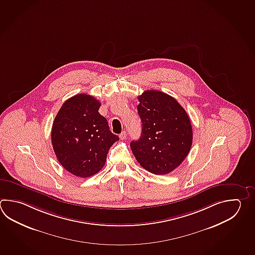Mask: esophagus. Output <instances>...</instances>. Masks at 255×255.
I'll use <instances>...</instances> for the list:
<instances>
[{"mask_svg": "<svg viewBox=\"0 0 255 255\" xmlns=\"http://www.w3.org/2000/svg\"><path fill=\"white\" fill-rule=\"evenodd\" d=\"M119 137L121 140H125V138H126V131H123L122 133H120Z\"/></svg>", "mask_w": 255, "mask_h": 255, "instance_id": "34e87169", "label": "esophagus"}]
</instances>
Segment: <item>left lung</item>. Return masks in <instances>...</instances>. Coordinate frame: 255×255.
Listing matches in <instances>:
<instances>
[{"mask_svg": "<svg viewBox=\"0 0 255 255\" xmlns=\"http://www.w3.org/2000/svg\"><path fill=\"white\" fill-rule=\"evenodd\" d=\"M138 100L142 129L140 139L130 142V149L148 172L167 174L184 161L191 150V121L176 100L160 91H145Z\"/></svg>", "mask_w": 255, "mask_h": 255, "instance_id": "8db88e82", "label": "left lung"}]
</instances>
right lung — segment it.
Instances as JSON below:
<instances>
[{"instance_id":"right-lung-1","label":"right lung","mask_w":255,"mask_h":255,"mask_svg":"<svg viewBox=\"0 0 255 255\" xmlns=\"http://www.w3.org/2000/svg\"><path fill=\"white\" fill-rule=\"evenodd\" d=\"M101 103L88 94L65 101L52 128V143L58 161L75 176H93L104 166L110 148L119 137L100 115Z\"/></svg>"}]
</instances>
